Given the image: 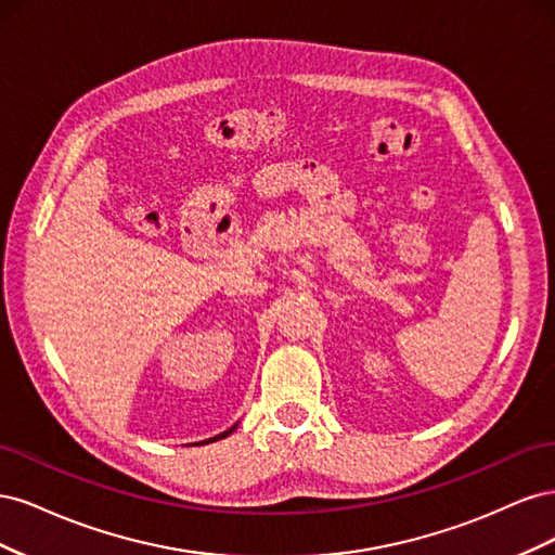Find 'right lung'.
I'll return each mask as SVG.
<instances>
[{"label":"right lung","instance_id":"right-lung-1","mask_svg":"<svg viewBox=\"0 0 555 555\" xmlns=\"http://www.w3.org/2000/svg\"><path fill=\"white\" fill-rule=\"evenodd\" d=\"M233 430H236V426L229 428V430H227V433H222V435H217V438H227V435H229V433H233ZM217 438H212V440H217Z\"/></svg>","mask_w":555,"mask_h":555}]
</instances>
